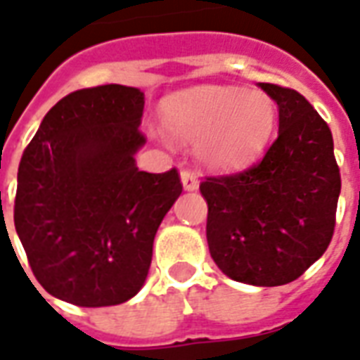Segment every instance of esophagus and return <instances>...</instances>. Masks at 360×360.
Instances as JSON below:
<instances>
[{
    "instance_id": "obj_1",
    "label": "esophagus",
    "mask_w": 360,
    "mask_h": 360,
    "mask_svg": "<svg viewBox=\"0 0 360 360\" xmlns=\"http://www.w3.org/2000/svg\"><path fill=\"white\" fill-rule=\"evenodd\" d=\"M181 183H183L185 191H196L198 188V177H196V173L188 172V169L181 172Z\"/></svg>"
}]
</instances>
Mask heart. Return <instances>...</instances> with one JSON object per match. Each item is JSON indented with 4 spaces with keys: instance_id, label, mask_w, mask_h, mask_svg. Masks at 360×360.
<instances>
[{
    "instance_id": "obj_1",
    "label": "heart",
    "mask_w": 360,
    "mask_h": 360,
    "mask_svg": "<svg viewBox=\"0 0 360 360\" xmlns=\"http://www.w3.org/2000/svg\"><path fill=\"white\" fill-rule=\"evenodd\" d=\"M278 105L264 90L198 86L167 98L162 123L173 141L196 142L198 160L214 169L249 164L266 148Z\"/></svg>"
}]
</instances>
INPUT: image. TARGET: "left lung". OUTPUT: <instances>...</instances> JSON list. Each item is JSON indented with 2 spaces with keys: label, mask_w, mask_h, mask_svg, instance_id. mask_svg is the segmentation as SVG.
<instances>
[{
  "label": "left lung",
  "mask_w": 360,
  "mask_h": 360,
  "mask_svg": "<svg viewBox=\"0 0 360 360\" xmlns=\"http://www.w3.org/2000/svg\"><path fill=\"white\" fill-rule=\"evenodd\" d=\"M260 89L279 108L278 139L245 172L200 183L208 202L206 239L226 276L249 285L293 281L332 241L341 191L332 131L297 90Z\"/></svg>",
  "instance_id": "left-lung-1"
}]
</instances>
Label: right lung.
<instances>
[{"mask_svg": "<svg viewBox=\"0 0 360 360\" xmlns=\"http://www.w3.org/2000/svg\"><path fill=\"white\" fill-rule=\"evenodd\" d=\"M144 94L103 84L51 108L19 164L15 229L38 283L79 307L129 301L179 198V172H139Z\"/></svg>", "mask_w": 360, "mask_h": 360, "instance_id": "right-lung-1", "label": "right lung"}]
</instances>
